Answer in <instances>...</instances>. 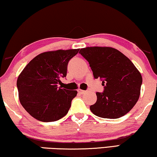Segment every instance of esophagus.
I'll return each mask as SVG.
<instances>
[{"label":"esophagus","instance_id":"1","mask_svg":"<svg viewBox=\"0 0 157 157\" xmlns=\"http://www.w3.org/2000/svg\"><path fill=\"white\" fill-rule=\"evenodd\" d=\"M78 93H80V94H84L86 93V90H81V89H78Z\"/></svg>","mask_w":157,"mask_h":157}]
</instances>
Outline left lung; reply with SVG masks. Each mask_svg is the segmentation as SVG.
<instances>
[{
	"label": "left lung",
	"mask_w": 157,
	"mask_h": 157,
	"mask_svg": "<svg viewBox=\"0 0 157 157\" xmlns=\"http://www.w3.org/2000/svg\"><path fill=\"white\" fill-rule=\"evenodd\" d=\"M89 62L95 78L102 79V93L90 109L106 119H118L131 110L138 100L143 78L126 56L109 47H88L79 51Z\"/></svg>",
	"instance_id": "left-lung-1"
}]
</instances>
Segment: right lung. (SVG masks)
Wrapping results in <instances>:
<instances>
[{
  "label": "right lung",
  "mask_w": 157,
  "mask_h": 157,
  "mask_svg": "<svg viewBox=\"0 0 157 157\" xmlns=\"http://www.w3.org/2000/svg\"><path fill=\"white\" fill-rule=\"evenodd\" d=\"M79 49L40 53L25 67L17 81L21 105L31 117L43 122L55 121L68 113L76 90L58 87L67 76V65Z\"/></svg>",
  "instance_id": "obj_1"
}]
</instances>
